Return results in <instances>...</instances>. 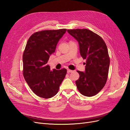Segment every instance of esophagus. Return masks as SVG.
<instances>
[{"label": "esophagus", "mask_w": 130, "mask_h": 130, "mask_svg": "<svg viewBox=\"0 0 130 130\" xmlns=\"http://www.w3.org/2000/svg\"><path fill=\"white\" fill-rule=\"evenodd\" d=\"M73 71L72 70H70V69H67V72L68 73H72Z\"/></svg>", "instance_id": "esophagus-1"}]
</instances>
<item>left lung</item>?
<instances>
[{
  "instance_id": "obj_1",
  "label": "left lung",
  "mask_w": 130,
  "mask_h": 130,
  "mask_svg": "<svg viewBox=\"0 0 130 130\" xmlns=\"http://www.w3.org/2000/svg\"><path fill=\"white\" fill-rule=\"evenodd\" d=\"M78 42L80 54L86 60L85 72L77 70V89L86 96L95 95L107 81L110 59L105 41L99 35L87 29L67 30Z\"/></svg>"
}]
</instances>
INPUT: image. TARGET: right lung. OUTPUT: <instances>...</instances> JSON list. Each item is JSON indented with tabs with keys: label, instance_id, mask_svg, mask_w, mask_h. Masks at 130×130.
I'll use <instances>...</instances> for the list:
<instances>
[{
	"label": "right lung",
	"instance_id": "right-lung-1",
	"mask_svg": "<svg viewBox=\"0 0 130 130\" xmlns=\"http://www.w3.org/2000/svg\"><path fill=\"white\" fill-rule=\"evenodd\" d=\"M66 30L37 31L26 43L23 55V74L31 89L39 97L48 99L55 95L66 76V69L51 70L47 63Z\"/></svg>",
	"mask_w": 130,
	"mask_h": 130
}]
</instances>
